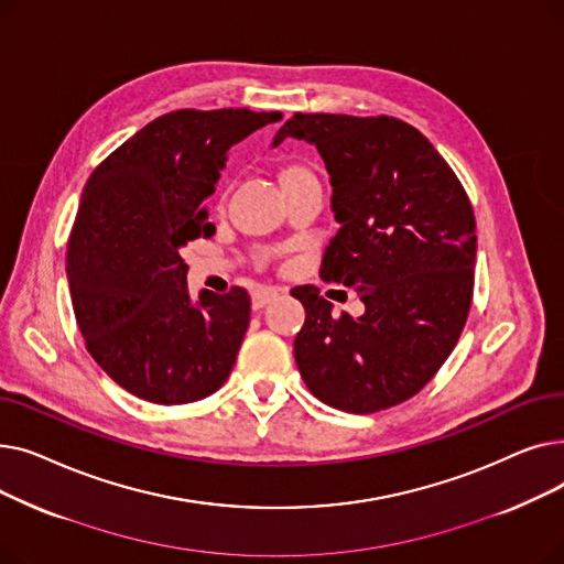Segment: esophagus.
<instances>
[{"label": "esophagus", "mask_w": 564, "mask_h": 564, "mask_svg": "<svg viewBox=\"0 0 564 564\" xmlns=\"http://www.w3.org/2000/svg\"><path fill=\"white\" fill-rule=\"evenodd\" d=\"M279 297V290L274 288H258L253 294H251V304L256 311L264 308L270 302H274Z\"/></svg>", "instance_id": "34e87169"}]
</instances>
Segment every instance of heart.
<instances>
[{
    "label": "heart",
    "mask_w": 564,
    "mask_h": 564,
    "mask_svg": "<svg viewBox=\"0 0 564 564\" xmlns=\"http://www.w3.org/2000/svg\"><path fill=\"white\" fill-rule=\"evenodd\" d=\"M306 181H315V175L304 162H283L279 166V183L283 189Z\"/></svg>",
    "instance_id": "heart-1"
}]
</instances>
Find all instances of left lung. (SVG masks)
Here are the masks:
<instances>
[{
    "label": "left lung",
    "instance_id": "1",
    "mask_svg": "<svg viewBox=\"0 0 564 564\" xmlns=\"http://www.w3.org/2000/svg\"><path fill=\"white\" fill-rule=\"evenodd\" d=\"M317 148L332 175L340 230L319 276L359 292L361 317L332 315L315 285L294 361L308 391L349 413L416 395L451 357L473 300L476 217L455 171L416 128L393 116L294 113L276 132Z\"/></svg>",
    "mask_w": 564,
    "mask_h": 564
}]
</instances>
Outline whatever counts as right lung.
<instances>
[{
  "mask_svg": "<svg viewBox=\"0 0 564 564\" xmlns=\"http://www.w3.org/2000/svg\"><path fill=\"white\" fill-rule=\"evenodd\" d=\"M281 111L177 109L141 128L88 177L66 274L86 349L128 393L155 404L213 395L245 340V288L189 300L181 249L210 237L203 200L228 148Z\"/></svg>",
  "mask_w": 564,
  "mask_h": 564,
  "instance_id": "right-lung-1",
  "label": "right lung"
}]
</instances>
